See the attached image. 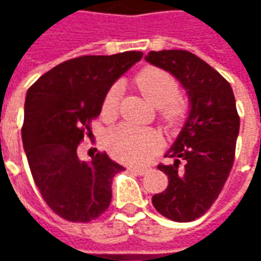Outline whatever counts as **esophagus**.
Here are the masks:
<instances>
[{
	"instance_id": "34e87169",
	"label": "esophagus",
	"mask_w": 261,
	"mask_h": 261,
	"mask_svg": "<svg viewBox=\"0 0 261 261\" xmlns=\"http://www.w3.org/2000/svg\"><path fill=\"white\" fill-rule=\"evenodd\" d=\"M128 170H130V172H133V173H136V175H140V176L145 175V173L148 172L147 168H133V166H131V168H128Z\"/></svg>"
}]
</instances>
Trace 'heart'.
Wrapping results in <instances>:
<instances>
[{
  "mask_svg": "<svg viewBox=\"0 0 261 261\" xmlns=\"http://www.w3.org/2000/svg\"><path fill=\"white\" fill-rule=\"evenodd\" d=\"M137 86L148 102L161 109V117L168 125L176 124L185 113V106L177 97L179 82L173 75L156 67L144 68L137 75ZM120 86L114 85L103 99L102 113L112 117L117 110ZM109 152L121 162L141 165L161 145V136L156 130L131 124H120L109 131L106 137Z\"/></svg>",
  "mask_w": 261,
  "mask_h": 261,
  "instance_id": "obj_1",
  "label": "heart"
}]
</instances>
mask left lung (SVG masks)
Segmentation results:
<instances>
[{
	"instance_id": "obj_1",
	"label": "left lung",
	"mask_w": 261,
	"mask_h": 261,
	"mask_svg": "<svg viewBox=\"0 0 261 261\" xmlns=\"http://www.w3.org/2000/svg\"><path fill=\"white\" fill-rule=\"evenodd\" d=\"M145 60L173 75L189 96L186 123L166 152L173 164L158 166L169 185L152 204L166 218L190 222L218 198L233 165L239 134L233 91L218 71L186 50L151 51Z\"/></svg>"
}]
</instances>
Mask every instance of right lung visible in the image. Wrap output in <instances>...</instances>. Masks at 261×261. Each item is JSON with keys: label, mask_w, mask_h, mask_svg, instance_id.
I'll use <instances>...</instances> for the list:
<instances>
[{"label": "right lung", "mask_w": 261, "mask_h": 261, "mask_svg": "<svg viewBox=\"0 0 261 261\" xmlns=\"http://www.w3.org/2000/svg\"><path fill=\"white\" fill-rule=\"evenodd\" d=\"M141 59V51L82 56L56 65L28 89L26 158L44 201L61 218L89 222L108 210L112 180L124 168L106 152L81 161L76 149L110 86Z\"/></svg>", "instance_id": "add662e5"}]
</instances>
